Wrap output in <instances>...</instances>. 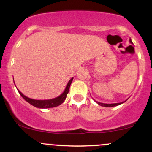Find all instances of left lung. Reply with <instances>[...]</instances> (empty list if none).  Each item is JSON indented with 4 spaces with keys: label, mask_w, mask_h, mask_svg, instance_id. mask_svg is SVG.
I'll return each mask as SVG.
<instances>
[{
    "label": "left lung",
    "mask_w": 152,
    "mask_h": 152,
    "mask_svg": "<svg viewBox=\"0 0 152 152\" xmlns=\"http://www.w3.org/2000/svg\"><path fill=\"white\" fill-rule=\"evenodd\" d=\"M130 43H132V40H129ZM126 102V101H125ZM124 102H121V103H117V104H103V103H101V102H96L97 104H99V105L100 106H105V107H113V106H118V105H120V104H123Z\"/></svg>",
    "instance_id": "1"
}]
</instances>
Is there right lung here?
<instances>
[{"instance_id": "obj_1", "label": "right lung", "mask_w": 152, "mask_h": 152, "mask_svg": "<svg viewBox=\"0 0 152 152\" xmlns=\"http://www.w3.org/2000/svg\"><path fill=\"white\" fill-rule=\"evenodd\" d=\"M73 78H71L70 81L68 83L67 86H66L65 90L63 92L62 94H61L60 96L56 98L53 99H48V100H36V99H32L28 98V97L26 96L23 94L20 91H18L19 94H20V96L23 98L27 102H28L29 104H31V105L34 106L35 107L40 108V109H48V108H53L56 107V106H58L61 104L63 102L65 101L66 98V96H67L68 93H69V88H70L71 83L73 81Z\"/></svg>"}]
</instances>
